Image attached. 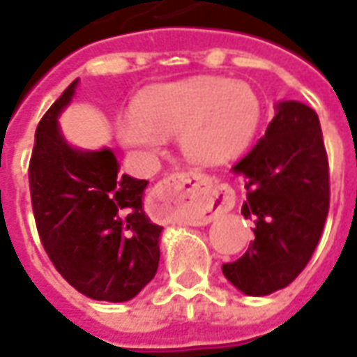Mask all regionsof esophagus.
Returning a JSON list of instances; mask_svg holds the SVG:
<instances>
[{"label":"esophagus","mask_w":357,"mask_h":357,"mask_svg":"<svg viewBox=\"0 0 357 357\" xmlns=\"http://www.w3.org/2000/svg\"><path fill=\"white\" fill-rule=\"evenodd\" d=\"M192 194H206L199 202L198 213L192 217L194 225H206L231 206V196L227 192L211 188L209 178L198 173H176L163 178L153 188L148 202L150 213L159 221H178L183 219V204Z\"/></svg>","instance_id":"obj_1"}]
</instances>
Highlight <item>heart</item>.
Here are the masks:
<instances>
[{
  "label": "heart",
  "instance_id": "heart-1",
  "mask_svg": "<svg viewBox=\"0 0 357 357\" xmlns=\"http://www.w3.org/2000/svg\"><path fill=\"white\" fill-rule=\"evenodd\" d=\"M261 100L246 82L199 77L153 86L117 121L123 148L151 155L165 136H178L184 158L204 167L225 165L254 142L261 125Z\"/></svg>",
  "mask_w": 357,
  "mask_h": 357
}]
</instances>
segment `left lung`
Returning a JSON list of instances; mask_svg holds the SVG:
<instances>
[{"label":"left lung","mask_w":357,"mask_h":357,"mask_svg":"<svg viewBox=\"0 0 357 357\" xmlns=\"http://www.w3.org/2000/svg\"><path fill=\"white\" fill-rule=\"evenodd\" d=\"M248 190L242 215L254 219L246 254L223 275L246 296H267L304 271L328 213V161L317 113L305 103H275L265 136L232 167Z\"/></svg>","instance_id":"8db88e82"}]
</instances>
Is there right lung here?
Here are the masks:
<instances>
[{"label": "right lung", "mask_w": 357, "mask_h": 357, "mask_svg": "<svg viewBox=\"0 0 357 357\" xmlns=\"http://www.w3.org/2000/svg\"><path fill=\"white\" fill-rule=\"evenodd\" d=\"M77 88L78 78L36 128L29 169L36 227L70 287L92 300L128 302L158 273L163 227L144 211L148 181L119 174L111 148H75L63 136L59 117Z\"/></svg>", "instance_id": "obj_1"}]
</instances>
